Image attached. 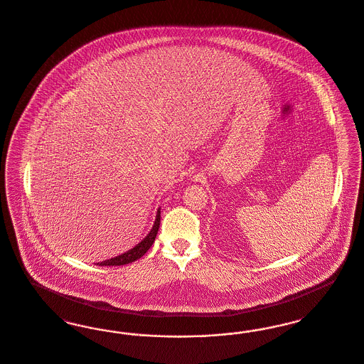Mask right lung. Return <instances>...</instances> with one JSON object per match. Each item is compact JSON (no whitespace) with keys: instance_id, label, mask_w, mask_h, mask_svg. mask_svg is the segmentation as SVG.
I'll list each match as a JSON object with an SVG mask.
<instances>
[{"instance_id":"right-lung-1","label":"right lung","mask_w":364,"mask_h":364,"mask_svg":"<svg viewBox=\"0 0 364 364\" xmlns=\"http://www.w3.org/2000/svg\"><path fill=\"white\" fill-rule=\"evenodd\" d=\"M159 228H160V208L157 210V213H156L154 228L151 229L149 234H148L139 244H136L134 248H132L130 250H127V252H124V253L116 256V257L104 260V262H101V263H97V266H98V264H100V266H124V264L133 263L135 260L141 259V257L149 250V248L154 245V238H156V234H157V231H159Z\"/></svg>"}]
</instances>
